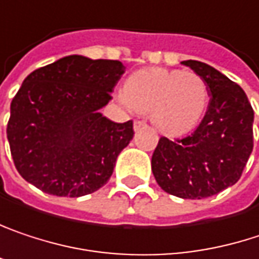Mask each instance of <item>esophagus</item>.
<instances>
[{
  "label": "esophagus",
  "instance_id": "34e87169",
  "mask_svg": "<svg viewBox=\"0 0 259 259\" xmlns=\"http://www.w3.org/2000/svg\"><path fill=\"white\" fill-rule=\"evenodd\" d=\"M146 126V122L143 120H136L134 122V131H140V130H143Z\"/></svg>",
  "mask_w": 259,
  "mask_h": 259
}]
</instances>
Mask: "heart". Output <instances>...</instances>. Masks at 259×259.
<instances>
[{"label": "heart", "instance_id": "obj_1", "mask_svg": "<svg viewBox=\"0 0 259 259\" xmlns=\"http://www.w3.org/2000/svg\"><path fill=\"white\" fill-rule=\"evenodd\" d=\"M120 100L139 113L150 112L164 134L180 136L198 125L209 104V88L194 71L145 68L131 74Z\"/></svg>", "mask_w": 259, "mask_h": 259}]
</instances>
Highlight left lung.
I'll return each mask as SVG.
<instances>
[{
    "label": "left lung",
    "mask_w": 259,
    "mask_h": 259,
    "mask_svg": "<svg viewBox=\"0 0 259 259\" xmlns=\"http://www.w3.org/2000/svg\"><path fill=\"white\" fill-rule=\"evenodd\" d=\"M201 76L210 101L197 130L180 140L161 137L152 155L156 183L179 198L201 200L233 186L253 149V110L242 88L200 61H183Z\"/></svg>",
    "instance_id": "left-lung-1"
}]
</instances>
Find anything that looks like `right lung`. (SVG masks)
Wrapping results in <instances>:
<instances>
[{"label":"right lung","instance_id":"obj_1","mask_svg":"<svg viewBox=\"0 0 259 259\" xmlns=\"http://www.w3.org/2000/svg\"><path fill=\"white\" fill-rule=\"evenodd\" d=\"M125 73L120 61L70 55L32 71L10 106L7 139L17 171L56 197L98 191L134 136L133 120L100 113Z\"/></svg>","mask_w":259,"mask_h":259}]
</instances>
